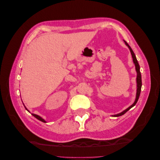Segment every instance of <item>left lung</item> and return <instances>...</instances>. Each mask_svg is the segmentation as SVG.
<instances>
[{"label":"left lung","instance_id":"obj_1","mask_svg":"<svg viewBox=\"0 0 160 160\" xmlns=\"http://www.w3.org/2000/svg\"><path fill=\"white\" fill-rule=\"evenodd\" d=\"M125 44L126 45L129 49L131 52V54H132V59H133V63L135 65V71H136V72H137V77H136V83H137V90H136V97H135V99L133 103L130 105L129 108H128L126 109L123 110L122 112H121L119 113H118V114H115V115H113L112 116L113 117H119V116H121L123 114H125V113L127 112L128 111H129L131 108H133V106L135 105V104L137 103L138 101V99H139V95H140V93H141V89H142V75H141V72H140V67H139V65L138 63V60L136 59V57H135V53L133 52V50L132 49V48L130 47V46L128 45V43L125 41H123Z\"/></svg>","mask_w":160,"mask_h":160}]
</instances>
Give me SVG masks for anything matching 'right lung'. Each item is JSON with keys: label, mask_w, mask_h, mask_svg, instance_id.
<instances>
[{"label": "right lung", "mask_w": 160, "mask_h": 160, "mask_svg": "<svg viewBox=\"0 0 160 160\" xmlns=\"http://www.w3.org/2000/svg\"><path fill=\"white\" fill-rule=\"evenodd\" d=\"M25 109H26V110H27V111H28V112H30V111L27 109V108L25 107ZM30 113H31V112H30ZM31 115H33L34 117H35V118H37V119H38L39 121H41V122H44V123H46V121H45L44 119H43V118H42L41 117V116L38 115H36V114H35V113H31Z\"/></svg>", "instance_id": "obj_1"}]
</instances>
